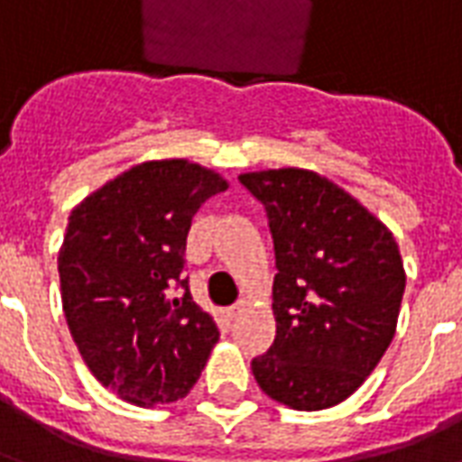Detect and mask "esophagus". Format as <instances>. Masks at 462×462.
Wrapping results in <instances>:
<instances>
[{
  "label": "esophagus",
  "mask_w": 462,
  "mask_h": 462,
  "mask_svg": "<svg viewBox=\"0 0 462 462\" xmlns=\"http://www.w3.org/2000/svg\"><path fill=\"white\" fill-rule=\"evenodd\" d=\"M242 311H245V301H237V304H232L230 310H227V317H230V319H237Z\"/></svg>",
  "instance_id": "obj_1"
}]
</instances>
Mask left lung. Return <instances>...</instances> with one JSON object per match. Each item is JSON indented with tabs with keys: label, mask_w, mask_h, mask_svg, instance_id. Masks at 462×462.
<instances>
[{
	"label": "left lung",
	"mask_w": 462,
	"mask_h": 462,
	"mask_svg": "<svg viewBox=\"0 0 462 462\" xmlns=\"http://www.w3.org/2000/svg\"><path fill=\"white\" fill-rule=\"evenodd\" d=\"M240 182L267 210L277 257V337L252 358L254 381L297 411L337 406L366 381L396 334L406 290L396 240L319 172H242Z\"/></svg>",
	"instance_id": "8db88e82"
}]
</instances>
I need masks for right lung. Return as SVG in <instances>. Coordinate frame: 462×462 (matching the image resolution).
I'll return each instance as SVG.
<instances>
[{
	"mask_svg": "<svg viewBox=\"0 0 462 462\" xmlns=\"http://www.w3.org/2000/svg\"><path fill=\"white\" fill-rule=\"evenodd\" d=\"M222 190L198 162L148 161L71 210L59 250L66 324L91 374L128 403L185 396L220 339L182 267L195 212ZM172 286L186 294L171 298Z\"/></svg>",
	"mask_w": 462,
	"mask_h": 462,
	"instance_id": "add662e5",
	"label": "right lung"
}]
</instances>
